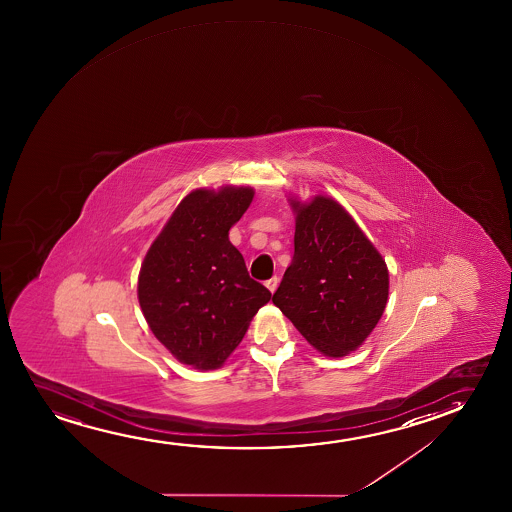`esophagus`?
Returning a JSON list of instances; mask_svg holds the SVG:
<instances>
[{
	"label": "esophagus",
	"instance_id": "obj_1",
	"mask_svg": "<svg viewBox=\"0 0 512 512\" xmlns=\"http://www.w3.org/2000/svg\"><path fill=\"white\" fill-rule=\"evenodd\" d=\"M278 285H280V278L278 276H273V278H269V280L266 281V287L271 294H274L276 292V288H278Z\"/></svg>",
	"mask_w": 512,
	"mask_h": 512
}]
</instances>
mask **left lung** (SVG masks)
<instances>
[{"mask_svg": "<svg viewBox=\"0 0 512 512\" xmlns=\"http://www.w3.org/2000/svg\"><path fill=\"white\" fill-rule=\"evenodd\" d=\"M292 208L294 259L273 302L325 357H344L364 343L385 311V260L334 199H292Z\"/></svg>", "mask_w": 512, "mask_h": 512, "instance_id": "left-lung-1", "label": "left lung"}]
</instances>
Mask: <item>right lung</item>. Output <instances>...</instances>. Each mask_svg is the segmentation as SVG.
Segmentation results:
<instances>
[{"mask_svg":"<svg viewBox=\"0 0 512 512\" xmlns=\"http://www.w3.org/2000/svg\"><path fill=\"white\" fill-rule=\"evenodd\" d=\"M252 187L197 189L183 197L141 264L138 301L154 336L182 364L217 369L271 292L229 241Z\"/></svg>","mask_w":512,"mask_h":512,"instance_id":"add662e5","label":"right lung"}]
</instances>
